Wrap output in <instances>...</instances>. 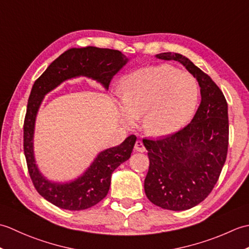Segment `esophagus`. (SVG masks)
<instances>
[{"label": "esophagus", "instance_id": "esophagus-1", "mask_svg": "<svg viewBox=\"0 0 249 249\" xmlns=\"http://www.w3.org/2000/svg\"><path fill=\"white\" fill-rule=\"evenodd\" d=\"M135 150L137 152H144L145 151V147L143 145V143H142V141L140 140H137L136 143H135Z\"/></svg>", "mask_w": 249, "mask_h": 249}]
</instances>
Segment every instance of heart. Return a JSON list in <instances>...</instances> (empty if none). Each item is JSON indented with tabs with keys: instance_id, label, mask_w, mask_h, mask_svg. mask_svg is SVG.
<instances>
[{
	"instance_id": "1",
	"label": "heart",
	"mask_w": 249,
	"mask_h": 249,
	"mask_svg": "<svg viewBox=\"0 0 249 249\" xmlns=\"http://www.w3.org/2000/svg\"><path fill=\"white\" fill-rule=\"evenodd\" d=\"M120 118L131 126L142 118L145 133L165 138L193 118L199 99L197 81L189 73L162 64L140 68L122 79Z\"/></svg>"
}]
</instances>
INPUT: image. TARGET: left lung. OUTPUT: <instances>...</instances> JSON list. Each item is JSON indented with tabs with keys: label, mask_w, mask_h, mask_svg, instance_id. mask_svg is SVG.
<instances>
[{
	"label": "left lung",
	"mask_w": 249,
	"mask_h": 249,
	"mask_svg": "<svg viewBox=\"0 0 249 249\" xmlns=\"http://www.w3.org/2000/svg\"><path fill=\"white\" fill-rule=\"evenodd\" d=\"M155 57L178 61L197 79L201 103L192 122L161 140H143L150 160L144 192L152 203L185 211L208 197L223 169L229 140L228 104L216 83L186 56L162 52Z\"/></svg>",
	"instance_id": "8db88e82"
}]
</instances>
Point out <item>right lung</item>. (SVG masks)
<instances>
[{"label": "right lung", "mask_w": 249, "mask_h": 249, "mask_svg": "<svg viewBox=\"0 0 249 249\" xmlns=\"http://www.w3.org/2000/svg\"><path fill=\"white\" fill-rule=\"evenodd\" d=\"M129 57L119 50L88 46L71 48L47 67L31 89L23 126L24 155L30 177L40 196L60 209L80 211L92 208L107 196L111 176L121 163L129 160L136 136L127 137L118 146L99 152L91 165L78 178L70 181H51L39 170L34 154L35 123L45 96L63 82L87 77L108 91L111 79L127 63Z\"/></svg>", "instance_id": "add662e5"}]
</instances>
